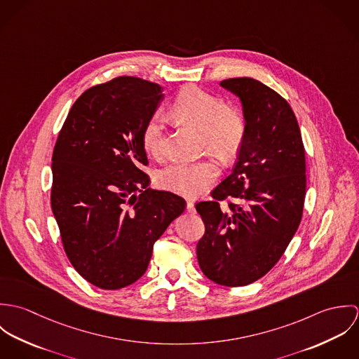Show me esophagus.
Masks as SVG:
<instances>
[{
    "label": "esophagus",
    "instance_id": "obj_1",
    "mask_svg": "<svg viewBox=\"0 0 359 359\" xmlns=\"http://www.w3.org/2000/svg\"><path fill=\"white\" fill-rule=\"evenodd\" d=\"M187 210H188V212H195V203L192 201L187 202Z\"/></svg>",
    "mask_w": 359,
    "mask_h": 359
}]
</instances>
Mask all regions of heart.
Wrapping results in <instances>:
<instances>
[{
  "instance_id": "heart-1",
  "label": "heart",
  "mask_w": 359,
  "mask_h": 359,
  "mask_svg": "<svg viewBox=\"0 0 359 359\" xmlns=\"http://www.w3.org/2000/svg\"><path fill=\"white\" fill-rule=\"evenodd\" d=\"M171 114L177 120L202 130L203 145L224 160L233 158L246 138L245 114L235 106L196 86L182 88L175 97ZM164 118L156 113L142 130V147L149 154L158 156L164 144ZM219 172L214 160L175 161L163 168L157 181L170 192L187 198L205 194Z\"/></svg>"
}]
</instances>
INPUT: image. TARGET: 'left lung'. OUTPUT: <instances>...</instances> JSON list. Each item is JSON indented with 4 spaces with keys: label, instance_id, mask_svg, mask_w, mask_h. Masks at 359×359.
<instances>
[{
    "label": "left lung",
    "instance_id": "obj_1",
    "mask_svg": "<svg viewBox=\"0 0 359 359\" xmlns=\"http://www.w3.org/2000/svg\"><path fill=\"white\" fill-rule=\"evenodd\" d=\"M242 103L246 138L232 172L196 210L205 232L196 255L205 276L245 286L264 276L285 253L303 215L306 152L297 118L278 93L250 77L219 83ZM233 197L224 212L219 202Z\"/></svg>",
    "mask_w": 359,
    "mask_h": 359
}]
</instances>
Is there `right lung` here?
<instances>
[{
	"label": "right lung",
	"mask_w": 359,
	"mask_h": 359,
	"mask_svg": "<svg viewBox=\"0 0 359 359\" xmlns=\"http://www.w3.org/2000/svg\"><path fill=\"white\" fill-rule=\"evenodd\" d=\"M163 88L117 77L87 90L72 106L52 154L51 205L65 252L90 283L116 290L147 271L154 242L185 201L152 191L142 130Z\"/></svg>",
	"instance_id": "obj_1"
}]
</instances>
